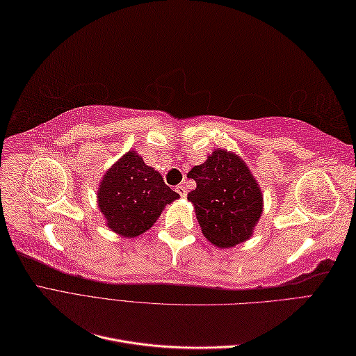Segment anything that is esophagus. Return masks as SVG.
Listing matches in <instances>:
<instances>
[{"label":"esophagus","instance_id":"1","mask_svg":"<svg viewBox=\"0 0 356 356\" xmlns=\"http://www.w3.org/2000/svg\"><path fill=\"white\" fill-rule=\"evenodd\" d=\"M175 190H177V193H178V195H179L181 197H186V196H187V187H186L184 184L177 186Z\"/></svg>","mask_w":356,"mask_h":356}]
</instances>
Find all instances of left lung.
Segmentation results:
<instances>
[{"label":"left lung","instance_id":"8db88e82","mask_svg":"<svg viewBox=\"0 0 356 356\" xmlns=\"http://www.w3.org/2000/svg\"><path fill=\"white\" fill-rule=\"evenodd\" d=\"M188 177L196 188L187 199L195 204L202 233L218 248H232L250 239L263 212V195L243 160L215 149Z\"/></svg>","mask_w":356,"mask_h":356}]
</instances>
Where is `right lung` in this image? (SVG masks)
Here are the masks:
<instances>
[{
    "label": "right lung",
    "instance_id": "obj_1",
    "mask_svg": "<svg viewBox=\"0 0 356 356\" xmlns=\"http://www.w3.org/2000/svg\"><path fill=\"white\" fill-rule=\"evenodd\" d=\"M178 197L159 172L147 166L135 152L126 153L106 170L98 190V204L106 225L124 238L147 232L166 204Z\"/></svg>",
    "mask_w": 356,
    "mask_h": 356
}]
</instances>
